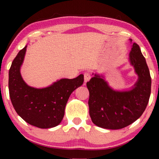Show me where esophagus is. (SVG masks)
I'll use <instances>...</instances> for the list:
<instances>
[{
  "mask_svg": "<svg viewBox=\"0 0 159 159\" xmlns=\"http://www.w3.org/2000/svg\"><path fill=\"white\" fill-rule=\"evenodd\" d=\"M90 73H88V72H84V82H88L89 80H90Z\"/></svg>",
  "mask_w": 159,
  "mask_h": 159,
  "instance_id": "1",
  "label": "esophagus"
}]
</instances>
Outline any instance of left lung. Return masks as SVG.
<instances>
[{"label":"left lung","mask_w":159,"mask_h":159,"mask_svg":"<svg viewBox=\"0 0 159 159\" xmlns=\"http://www.w3.org/2000/svg\"><path fill=\"white\" fill-rule=\"evenodd\" d=\"M129 40L132 43V39ZM129 59L138 76L130 90H113L98 74H93L94 77L87 82L90 93L89 113L98 127L109 129L126 127L140 118L148 103L151 77L145 58L135 43L132 45Z\"/></svg>","instance_id":"obj_1"}]
</instances>
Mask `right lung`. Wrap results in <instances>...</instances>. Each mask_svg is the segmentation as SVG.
Here are the masks:
<instances>
[{
	"instance_id": "1",
	"label": "right lung",
	"mask_w": 159,
	"mask_h": 159,
	"mask_svg": "<svg viewBox=\"0 0 159 159\" xmlns=\"http://www.w3.org/2000/svg\"><path fill=\"white\" fill-rule=\"evenodd\" d=\"M26 50L27 46L19 52L8 72V90L12 105L19 116L30 125L42 129L54 127L61 122L69 98L83 84L84 76L61 79L45 88L27 85L20 73Z\"/></svg>"
}]
</instances>
